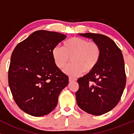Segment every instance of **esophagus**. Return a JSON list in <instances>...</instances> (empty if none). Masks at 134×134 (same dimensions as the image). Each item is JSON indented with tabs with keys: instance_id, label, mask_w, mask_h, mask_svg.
<instances>
[{
	"instance_id": "1",
	"label": "esophagus",
	"mask_w": 134,
	"mask_h": 134,
	"mask_svg": "<svg viewBox=\"0 0 134 134\" xmlns=\"http://www.w3.org/2000/svg\"><path fill=\"white\" fill-rule=\"evenodd\" d=\"M69 82L75 81V80H76V79H75V78L71 77V76H69Z\"/></svg>"
}]
</instances>
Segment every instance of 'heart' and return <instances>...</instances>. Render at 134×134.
<instances>
[{
    "instance_id": "heart-1",
    "label": "heart",
    "mask_w": 134,
    "mask_h": 134,
    "mask_svg": "<svg viewBox=\"0 0 134 134\" xmlns=\"http://www.w3.org/2000/svg\"><path fill=\"white\" fill-rule=\"evenodd\" d=\"M55 65L64 68L71 58L72 63L64 71L71 76H78L93 71L101 57V48L96 42L80 37H72L65 41L63 47L55 46L52 52Z\"/></svg>"
}]
</instances>
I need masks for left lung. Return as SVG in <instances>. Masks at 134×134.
I'll return each mask as SVG.
<instances>
[{"label": "left lung", "instance_id": "1", "mask_svg": "<svg viewBox=\"0 0 134 134\" xmlns=\"http://www.w3.org/2000/svg\"><path fill=\"white\" fill-rule=\"evenodd\" d=\"M92 38L101 48V57L94 69L78 79L76 103L85 112L102 115L118 104L126 86L125 67L120 49L109 37L102 34L80 33Z\"/></svg>", "mask_w": 134, "mask_h": 134}]
</instances>
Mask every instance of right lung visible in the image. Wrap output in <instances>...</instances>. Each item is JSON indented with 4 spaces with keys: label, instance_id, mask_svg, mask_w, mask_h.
Instances as JSON below:
<instances>
[{
    "label": "right lung",
    "instance_id": "add662e5",
    "mask_svg": "<svg viewBox=\"0 0 134 134\" xmlns=\"http://www.w3.org/2000/svg\"><path fill=\"white\" fill-rule=\"evenodd\" d=\"M65 35L39 30L19 42L11 55L8 84L14 99L26 113L34 116L49 114L69 78L56 65L52 52Z\"/></svg>",
    "mask_w": 134,
    "mask_h": 134
}]
</instances>
